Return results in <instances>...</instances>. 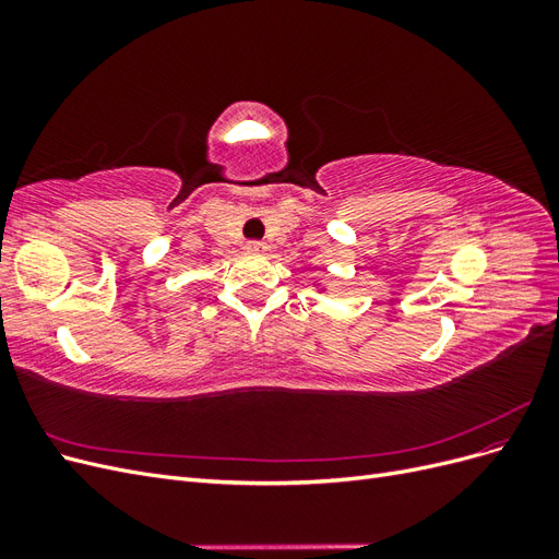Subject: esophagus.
Here are the masks:
<instances>
[{
    "instance_id": "34e87169",
    "label": "esophagus",
    "mask_w": 559,
    "mask_h": 559,
    "mask_svg": "<svg viewBox=\"0 0 559 559\" xmlns=\"http://www.w3.org/2000/svg\"><path fill=\"white\" fill-rule=\"evenodd\" d=\"M247 249H249V251H257V253H259V251H265V242H261V240H249V242H247Z\"/></svg>"
}]
</instances>
